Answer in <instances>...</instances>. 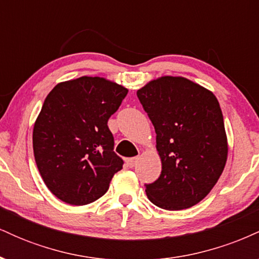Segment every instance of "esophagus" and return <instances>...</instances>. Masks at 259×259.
<instances>
[{"label":"esophagus","mask_w":259,"mask_h":259,"mask_svg":"<svg viewBox=\"0 0 259 259\" xmlns=\"http://www.w3.org/2000/svg\"><path fill=\"white\" fill-rule=\"evenodd\" d=\"M138 160H139V157H133V158L127 159L126 163L130 168H133V167H135L136 163H138Z\"/></svg>","instance_id":"1"}]
</instances>
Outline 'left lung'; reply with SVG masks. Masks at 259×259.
<instances>
[{
  "instance_id": "8db88e82",
  "label": "left lung",
  "mask_w": 259,
  "mask_h": 259,
  "mask_svg": "<svg viewBox=\"0 0 259 259\" xmlns=\"http://www.w3.org/2000/svg\"><path fill=\"white\" fill-rule=\"evenodd\" d=\"M156 132L162 171L147 197L168 210L195 206L224 170L228 142L214 95L181 76H162L136 92Z\"/></svg>"
}]
</instances>
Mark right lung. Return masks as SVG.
I'll return each instance as SVG.
<instances>
[{
  "label": "right lung",
  "instance_id": "1",
  "mask_svg": "<svg viewBox=\"0 0 259 259\" xmlns=\"http://www.w3.org/2000/svg\"><path fill=\"white\" fill-rule=\"evenodd\" d=\"M126 94L115 82L81 76L47 95L35 121L32 147L45 184L61 201L82 206L99 200L123 168L107 123Z\"/></svg>",
  "mask_w": 259,
  "mask_h": 259
}]
</instances>
